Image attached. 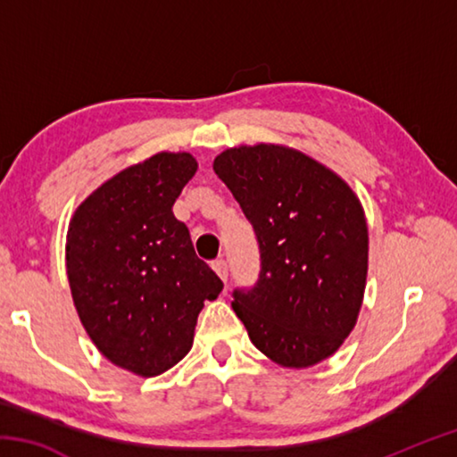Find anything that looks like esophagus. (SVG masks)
Returning a JSON list of instances; mask_svg holds the SVG:
<instances>
[{
  "mask_svg": "<svg viewBox=\"0 0 457 457\" xmlns=\"http://www.w3.org/2000/svg\"><path fill=\"white\" fill-rule=\"evenodd\" d=\"M212 268L215 270V274H218L223 282H228V262L223 258H215L212 262Z\"/></svg>",
  "mask_w": 457,
  "mask_h": 457,
  "instance_id": "esophagus-1",
  "label": "esophagus"
}]
</instances>
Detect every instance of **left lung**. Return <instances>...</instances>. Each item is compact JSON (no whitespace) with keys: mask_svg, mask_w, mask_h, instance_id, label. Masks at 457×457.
I'll return each instance as SVG.
<instances>
[{"mask_svg":"<svg viewBox=\"0 0 457 457\" xmlns=\"http://www.w3.org/2000/svg\"><path fill=\"white\" fill-rule=\"evenodd\" d=\"M213 171L252 223L260 274L234 290L256 349L282 367L328 359L357 324L369 231L359 197L337 173L282 145L234 146Z\"/></svg>","mask_w":457,"mask_h":457,"instance_id":"1","label":"left lung"}]
</instances>
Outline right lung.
<instances>
[{"mask_svg":"<svg viewBox=\"0 0 457 457\" xmlns=\"http://www.w3.org/2000/svg\"><path fill=\"white\" fill-rule=\"evenodd\" d=\"M195 171L189 153L153 154L92 191L68 226L66 272L84 328L108 361L141 377L191 351L204 303L223 288L173 215Z\"/></svg>","mask_w":457,"mask_h":457,"instance_id":"1","label":"right lung"}]
</instances>
